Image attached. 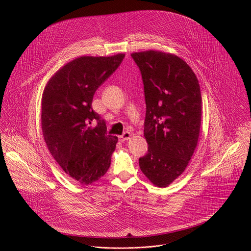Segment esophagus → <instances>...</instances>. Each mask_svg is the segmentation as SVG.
<instances>
[{
    "mask_svg": "<svg viewBox=\"0 0 251 251\" xmlns=\"http://www.w3.org/2000/svg\"><path fill=\"white\" fill-rule=\"evenodd\" d=\"M130 137H131L130 132H124L121 136H119V140H120L121 142H125V141L129 140V139H130Z\"/></svg>",
    "mask_w": 251,
    "mask_h": 251,
    "instance_id": "esophagus-1",
    "label": "esophagus"
}]
</instances>
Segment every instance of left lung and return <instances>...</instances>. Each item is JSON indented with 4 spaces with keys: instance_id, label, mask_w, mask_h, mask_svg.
Masks as SVG:
<instances>
[{
    "instance_id": "8db88e82",
    "label": "left lung",
    "mask_w": 251,
    "mask_h": 251,
    "mask_svg": "<svg viewBox=\"0 0 251 251\" xmlns=\"http://www.w3.org/2000/svg\"><path fill=\"white\" fill-rule=\"evenodd\" d=\"M140 69L146 102L148 153L139 166L157 187H167L187 168L198 144L201 95L192 68L176 55L148 50L131 54Z\"/></svg>"
}]
</instances>
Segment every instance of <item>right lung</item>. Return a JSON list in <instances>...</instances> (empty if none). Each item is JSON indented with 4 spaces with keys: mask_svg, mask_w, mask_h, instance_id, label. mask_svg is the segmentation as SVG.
<instances>
[{
    "mask_svg": "<svg viewBox=\"0 0 251 251\" xmlns=\"http://www.w3.org/2000/svg\"><path fill=\"white\" fill-rule=\"evenodd\" d=\"M125 54L81 56L66 63L48 82L42 101L47 146L61 169L81 185L105 175L118 138L107 134L93 111L95 91L121 64Z\"/></svg>",
    "mask_w": 251,
    "mask_h": 251,
    "instance_id": "add662e5",
    "label": "right lung"
}]
</instances>
